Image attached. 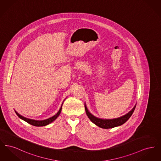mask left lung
Here are the masks:
<instances>
[{
	"label": "left lung",
	"instance_id": "obj_1",
	"mask_svg": "<svg viewBox=\"0 0 161 161\" xmlns=\"http://www.w3.org/2000/svg\"><path fill=\"white\" fill-rule=\"evenodd\" d=\"M84 107H85L86 114L92 123H94L95 125H97V126L100 127L101 128L107 129L114 128V127L119 126V125H123V124L125 123L133 114V113L135 109L136 105L132 108V110H130V112L129 113H127V114L124 115L123 116H121L119 118H118L110 119H101V118H97L89 112V111L88 110L86 106V104H84Z\"/></svg>",
	"mask_w": 161,
	"mask_h": 161
}]
</instances>
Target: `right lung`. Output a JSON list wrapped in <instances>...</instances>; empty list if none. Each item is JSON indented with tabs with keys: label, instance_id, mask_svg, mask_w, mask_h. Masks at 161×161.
<instances>
[{
	"label": "right lung",
	"instance_id": "obj_1",
	"mask_svg": "<svg viewBox=\"0 0 161 161\" xmlns=\"http://www.w3.org/2000/svg\"><path fill=\"white\" fill-rule=\"evenodd\" d=\"M62 105L63 104H61V107L59 110V111L55 114L53 116L48 118V119H46L45 120H41V121H39V120H34V119H29V118H25L23 116L20 115L19 114H18L16 111H15V114H17V115L22 119H23V121H26V123H29L31 125H34V126H37V127H40V126H45L46 125L50 124V123L53 122L54 120H55L57 117L59 116V115L60 114L61 112V108H62Z\"/></svg>",
	"mask_w": 161,
	"mask_h": 161
}]
</instances>
